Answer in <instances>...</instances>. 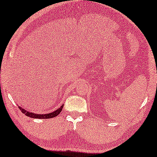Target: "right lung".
I'll return each mask as SVG.
<instances>
[{
    "label": "right lung",
    "instance_id": "add662e5",
    "mask_svg": "<svg viewBox=\"0 0 157 157\" xmlns=\"http://www.w3.org/2000/svg\"><path fill=\"white\" fill-rule=\"evenodd\" d=\"M63 106L64 105H62L59 109H57V110H55L54 112L49 113V114H35V113H33V112H29V111L26 110L25 109H23V108L21 107H19V108H20V110L21 111V112H22L23 114H25L26 116H27V117L33 118V119H51V118L55 117L56 116L58 115L62 110Z\"/></svg>",
    "mask_w": 157,
    "mask_h": 157
}]
</instances>
